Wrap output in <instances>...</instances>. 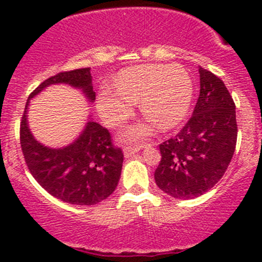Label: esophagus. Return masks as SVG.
<instances>
[{
    "label": "esophagus",
    "instance_id": "esophagus-1",
    "mask_svg": "<svg viewBox=\"0 0 262 262\" xmlns=\"http://www.w3.org/2000/svg\"><path fill=\"white\" fill-rule=\"evenodd\" d=\"M141 148L142 146H128V144H126V146H124L123 148L124 156H125V157H132V156L136 155Z\"/></svg>",
    "mask_w": 262,
    "mask_h": 262
}]
</instances>
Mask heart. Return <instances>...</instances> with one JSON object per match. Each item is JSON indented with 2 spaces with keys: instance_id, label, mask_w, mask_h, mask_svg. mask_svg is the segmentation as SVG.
Listing matches in <instances>:
<instances>
[{
  "instance_id": "1",
  "label": "heart",
  "mask_w": 262,
  "mask_h": 262,
  "mask_svg": "<svg viewBox=\"0 0 262 262\" xmlns=\"http://www.w3.org/2000/svg\"><path fill=\"white\" fill-rule=\"evenodd\" d=\"M115 86L104 84L97 97V110L105 123L116 126L133 114L136 100L148 116L143 123L132 126L125 138H146L157 124L170 129L180 124L190 109L194 82L190 73L179 64H141L121 70Z\"/></svg>"
}]
</instances>
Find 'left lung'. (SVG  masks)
Masks as SVG:
<instances>
[{
	"mask_svg": "<svg viewBox=\"0 0 262 262\" xmlns=\"http://www.w3.org/2000/svg\"><path fill=\"white\" fill-rule=\"evenodd\" d=\"M200 94L191 118L173 138L160 144L157 186L178 199L210 190L228 168L237 143L236 105L226 84L199 67Z\"/></svg>",
	"mask_w": 262,
	"mask_h": 262,
	"instance_id": "1",
	"label": "left lung"
}]
</instances>
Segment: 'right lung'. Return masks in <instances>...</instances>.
<instances>
[{
    "mask_svg": "<svg viewBox=\"0 0 262 262\" xmlns=\"http://www.w3.org/2000/svg\"><path fill=\"white\" fill-rule=\"evenodd\" d=\"M90 68L64 71L41 82L29 100L53 83H70L83 90L95 100ZM25 112L20 121V144L25 163L33 178L50 195L64 203L94 205L113 194L120 179L124 155L113 143L110 132L95 121H89L77 141L60 149L41 146L28 128Z\"/></svg>",
    "mask_w": 262,
    "mask_h": 262,
    "instance_id": "add662e5",
    "label": "right lung"
}]
</instances>
